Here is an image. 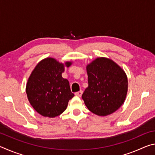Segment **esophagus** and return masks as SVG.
Returning a JSON list of instances; mask_svg holds the SVG:
<instances>
[{"instance_id":"esophagus-1","label":"esophagus","mask_w":155,"mask_h":155,"mask_svg":"<svg viewBox=\"0 0 155 155\" xmlns=\"http://www.w3.org/2000/svg\"><path fill=\"white\" fill-rule=\"evenodd\" d=\"M82 94H83V91L82 90H80V91H77V92H76L75 93V95L78 96V97H81V95H82Z\"/></svg>"}]
</instances>
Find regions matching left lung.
<instances>
[{"instance_id":"left-lung-1","label":"left lung","mask_w":155,"mask_h":155,"mask_svg":"<svg viewBox=\"0 0 155 155\" xmlns=\"http://www.w3.org/2000/svg\"><path fill=\"white\" fill-rule=\"evenodd\" d=\"M88 87L82 95L86 107L94 114L105 116L124 103L128 90L127 75L112 60L100 57L87 66Z\"/></svg>"}]
</instances>
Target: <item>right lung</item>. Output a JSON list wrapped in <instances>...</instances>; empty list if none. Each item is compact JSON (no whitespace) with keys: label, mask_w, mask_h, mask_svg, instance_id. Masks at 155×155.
<instances>
[{"label":"right lung","mask_w":155,"mask_h":155,"mask_svg":"<svg viewBox=\"0 0 155 155\" xmlns=\"http://www.w3.org/2000/svg\"><path fill=\"white\" fill-rule=\"evenodd\" d=\"M71 62L65 63L69 67ZM64 65L53 58H46L36 65L26 87L28 101L35 111L45 117L62 114L74 97L69 81L62 77Z\"/></svg>","instance_id":"1"}]
</instances>
